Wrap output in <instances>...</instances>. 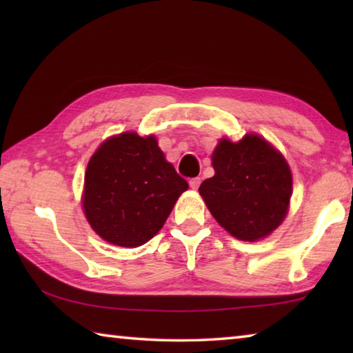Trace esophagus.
Returning <instances> with one entry per match:
<instances>
[{"instance_id":"1","label":"esophagus","mask_w":353,"mask_h":353,"mask_svg":"<svg viewBox=\"0 0 353 353\" xmlns=\"http://www.w3.org/2000/svg\"><path fill=\"white\" fill-rule=\"evenodd\" d=\"M199 185H201V179H199V177H193V179H191V181H190V187L193 188V190H198Z\"/></svg>"}]
</instances>
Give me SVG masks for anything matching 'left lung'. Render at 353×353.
<instances>
[{
  "mask_svg": "<svg viewBox=\"0 0 353 353\" xmlns=\"http://www.w3.org/2000/svg\"><path fill=\"white\" fill-rule=\"evenodd\" d=\"M214 176L199 194L221 227L243 241L272 234L288 213L292 176L282 154L256 134L219 140L212 155Z\"/></svg>",
  "mask_w": 353,
  "mask_h": 353,
  "instance_id": "8db88e82",
  "label": "left lung"
}]
</instances>
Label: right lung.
Wrapping results in <instances>:
<instances>
[{
    "mask_svg": "<svg viewBox=\"0 0 353 353\" xmlns=\"http://www.w3.org/2000/svg\"><path fill=\"white\" fill-rule=\"evenodd\" d=\"M187 188V181L166 162L154 135L123 132L105 140L92 155L82 207L103 240L137 248L162 229Z\"/></svg>",
    "mask_w": 353,
    "mask_h": 353,
    "instance_id": "1",
    "label": "right lung"
}]
</instances>
